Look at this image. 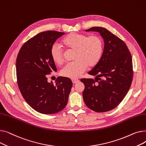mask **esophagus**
I'll list each match as a JSON object with an SVG mask.
<instances>
[{"label":"esophagus","mask_w":146,"mask_h":146,"mask_svg":"<svg viewBox=\"0 0 146 146\" xmlns=\"http://www.w3.org/2000/svg\"><path fill=\"white\" fill-rule=\"evenodd\" d=\"M72 82H73V83H77L78 82H79V80L78 79H72Z\"/></svg>","instance_id":"1"}]
</instances>
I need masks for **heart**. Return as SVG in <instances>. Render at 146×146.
<instances>
[{"label": "heart", "instance_id": "1", "mask_svg": "<svg viewBox=\"0 0 146 146\" xmlns=\"http://www.w3.org/2000/svg\"><path fill=\"white\" fill-rule=\"evenodd\" d=\"M62 44L68 50H74L72 62L67 63L61 71L64 77L76 79L86 70L87 67H93L100 61L102 55L104 42L97 35H87L70 33L62 40ZM50 55L52 61L58 65L64 61V51L57 43L51 48Z\"/></svg>", "mask_w": 146, "mask_h": 146}]
</instances>
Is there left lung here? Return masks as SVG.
Returning <instances> with one entry per match:
<instances>
[{"label": "left lung", "mask_w": 146, "mask_h": 146, "mask_svg": "<svg viewBox=\"0 0 146 146\" xmlns=\"http://www.w3.org/2000/svg\"><path fill=\"white\" fill-rule=\"evenodd\" d=\"M86 31H97L104 40V49L99 63L88 73L94 79H82L85 85L84 102L97 112L114 109L129 90L133 78V61L125 43L103 27H92Z\"/></svg>", "instance_id": "obj_1"}]
</instances>
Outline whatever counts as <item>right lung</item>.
Returning <instances> with one entry per match:
<instances>
[{
    "label": "right lung",
    "mask_w": 146,
    "mask_h": 146,
    "mask_svg": "<svg viewBox=\"0 0 146 146\" xmlns=\"http://www.w3.org/2000/svg\"><path fill=\"white\" fill-rule=\"evenodd\" d=\"M65 33L56 31L41 32L31 38L21 48L17 58V83L28 104L43 114L63 110L72 88L70 79L58 77L56 84L47 82V76L57 72L50 50L57 38Z\"/></svg>",
    "instance_id": "1"
}]
</instances>
